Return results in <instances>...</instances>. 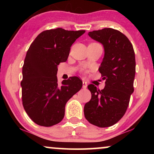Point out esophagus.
<instances>
[{"instance_id": "esophagus-1", "label": "esophagus", "mask_w": 154, "mask_h": 154, "mask_svg": "<svg viewBox=\"0 0 154 154\" xmlns=\"http://www.w3.org/2000/svg\"><path fill=\"white\" fill-rule=\"evenodd\" d=\"M87 83H86L85 81H83V89H86V88H87Z\"/></svg>"}]
</instances>
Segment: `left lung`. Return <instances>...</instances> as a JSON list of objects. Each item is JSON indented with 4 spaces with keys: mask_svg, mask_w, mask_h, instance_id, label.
Listing matches in <instances>:
<instances>
[{
    "mask_svg": "<svg viewBox=\"0 0 154 154\" xmlns=\"http://www.w3.org/2000/svg\"><path fill=\"white\" fill-rule=\"evenodd\" d=\"M90 37L104 46V57L99 68L103 90L88 85L91 100L84 106L88 122L100 128H106L119 122L125 114L134 92L135 55L132 43L121 31L111 28L88 33Z\"/></svg>",
    "mask_w": 154,
    "mask_h": 154,
    "instance_id": "8db88e82",
    "label": "left lung"
}]
</instances>
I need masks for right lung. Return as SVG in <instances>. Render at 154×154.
<instances>
[{"instance_id": "1", "label": "right lung", "mask_w": 154, "mask_h": 154, "mask_svg": "<svg viewBox=\"0 0 154 154\" xmlns=\"http://www.w3.org/2000/svg\"><path fill=\"white\" fill-rule=\"evenodd\" d=\"M85 31L62 28L41 32L31 44L22 67V100L30 119L50 127L64 119L65 105L81 89L83 82L73 76L57 83V66L67 60L71 46Z\"/></svg>"}]
</instances>
